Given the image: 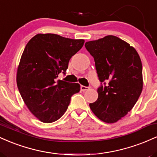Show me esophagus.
<instances>
[{"label": "esophagus", "instance_id": "esophagus-1", "mask_svg": "<svg viewBox=\"0 0 157 157\" xmlns=\"http://www.w3.org/2000/svg\"><path fill=\"white\" fill-rule=\"evenodd\" d=\"M80 89L82 91H86V90H89V87H87V86H81Z\"/></svg>", "mask_w": 157, "mask_h": 157}]
</instances>
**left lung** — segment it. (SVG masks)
<instances>
[{"instance_id": "left-lung-1", "label": "left lung", "mask_w": 157, "mask_h": 157, "mask_svg": "<svg viewBox=\"0 0 157 157\" xmlns=\"http://www.w3.org/2000/svg\"><path fill=\"white\" fill-rule=\"evenodd\" d=\"M85 46L94 59L101 82L98 99L89 104L90 109L102 121L117 122L133 109L141 94L143 81L140 56L130 44L113 35L86 42Z\"/></svg>"}]
</instances>
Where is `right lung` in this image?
<instances>
[{
	"label": "right lung",
	"mask_w": 157,
	"mask_h": 157,
	"mask_svg": "<svg viewBox=\"0 0 157 157\" xmlns=\"http://www.w3.org/2000/svg\"><path fill=\"white\" fill-rule=\"evenodd\" d=\"M85 40L55 34H37L26 44L17 72V86L32 114L49 123L60 119L80 86L57 80L66 74L68 62L83 46Z\"/></svg>",
	"instance_id": "obj_1"
}]
</instances>
